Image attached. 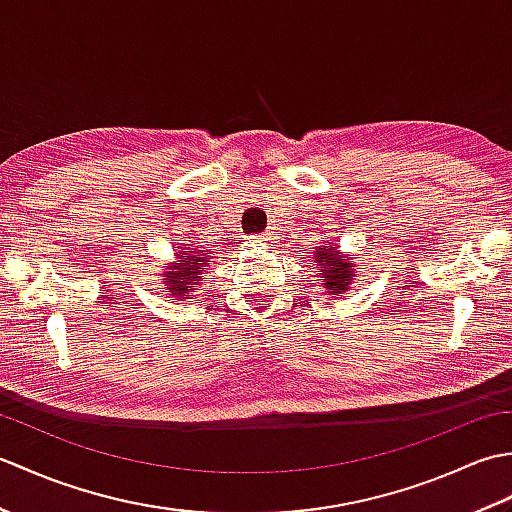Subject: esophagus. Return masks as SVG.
<instances>
[{"label": "esophagus", "instance_id": "34e87169", "mask_svg": "<svg viewBox=\"0 0 512 512\" xmlns=\"http://www.w3.org/2000/svg\"><path fill=\"white\" fill-rule=\"evenodd\" d=\"M259 239H262V242H268V233L266 235H259Z\"/></svg>", "mask_w": 512, "mask_h": 512}]
</instances>
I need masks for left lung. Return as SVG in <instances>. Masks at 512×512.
<instances>
[{"mask_svg": "<svg viewBox=\"0 0 512 512\" xmlns=\"http://www.w3.org/2000/svg\"><path fill=\"white\" fill-rule=\"evenodd\" d=\"M317 273L325 279V288L332 295H343V292L350 288V281L354 279V266L347 264L341 255L336 253V248H317Z\"/></svg>", "mask_w": 512, "mask_h": 512, "instance_id": "1", "label": "left lung"}]
</instances>
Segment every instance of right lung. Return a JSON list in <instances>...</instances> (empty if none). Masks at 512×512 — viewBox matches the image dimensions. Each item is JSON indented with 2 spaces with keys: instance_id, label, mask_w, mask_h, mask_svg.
<instances>
[{
  "instance_id": "1",
  "label": "right lung",
  "mask_w": 512,
  "mask_h": 512,
  "mask_svg": "<svg viewBox=\"0 0 512 512\" xmlns=\"http://www.w3.org/2000/svg\"><path fill=\"white\" fill-rule=\"evenodd\" d=\"M178 262V266H169L167 273H162V277H165L167 292L180 299H189L191 292L200 284V275L204 273L206 262H209V255L195 253V250H184L182 255H178Z\"/></svg>"
}]
</instances>
